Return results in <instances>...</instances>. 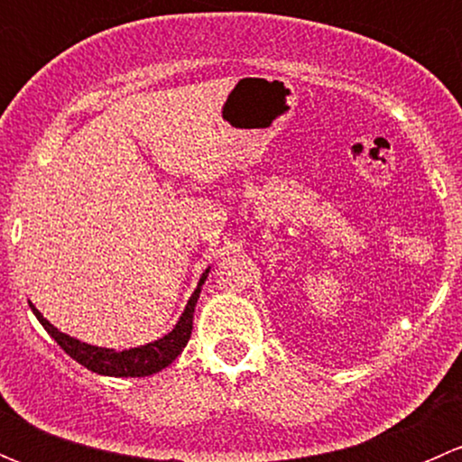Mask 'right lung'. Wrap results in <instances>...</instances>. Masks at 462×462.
Listing matches in <instances>:
<instances>
[{"instance_id":"1","label":"right lung","mask_w":462,"mask_h":462,"mask_svg":"<svg viewBox=\"0 0 462 462\" xmlns=\"http://www.w3.org/2000/svg\"><path fill=\"white\" fill-rule=\"evenodd\" d=\"M209 274V265L205 268V273L199 279L197 288H194L192 297L185 304V310L180 313L179 321H176L174 328L170 330L162 337L153 339V342L141 344V346L134 348H123V351H116V348H105V346H93V344L82 342V339L71 337V335L62 333L60 328H55L35 306L31 304L32 315L40 319V324L44 326L46 333L64 348L67 356H71L78 365L87 366L88 371L97 375H109V377H144L153 375L158 371L167 369L176 357L183 353V348L188 346L189 335H192V319H194V309H197V301L201 297V286L205 283Z\"/></svg>"}]
</instances>
